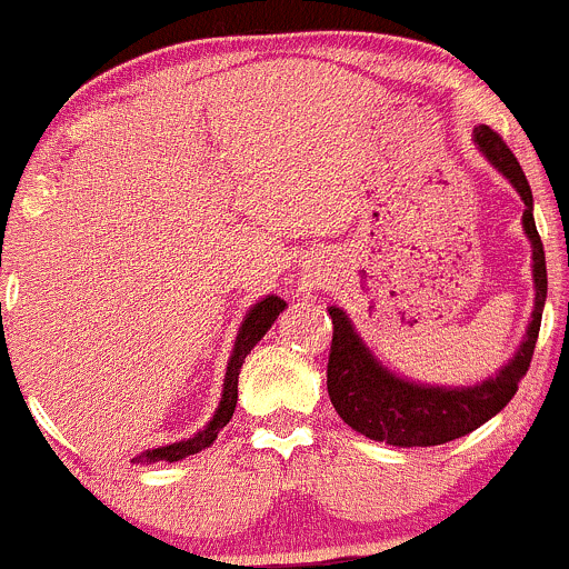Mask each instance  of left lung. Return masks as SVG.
<instances>
[{"mask_svg":"<svg viewBox=\"0 0 569 569\" xmlns=\"http://www.w3.org/2000/svg\"><path fill=\"white\" fill-rule=\"evenodd\" d=\"M473 137L481 153L512 181L526 203L523 228L533 248V289H537L529 336L512 363L503 366L492 380L473 388H427L399 380L391 371L382 369L363 347V341L355 336L347 313L330 308L332 341L330 358H327V393L343 423L380 443L405 446V449L407 446H440L473 432L509 405V399L518 391V382L531 366L533 343L542 325L545 297H548L545 250L533 226L531 187L498 131H492L490 126H476Z\"/></svg>","mask_w":569,"mask_h":569,"instance_id":"obj_1","label":"left lung"}]
</instances>
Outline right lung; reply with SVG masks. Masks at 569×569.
Masks as SVG:
<instances>
[{"label":"right lung","instance_id":"1","mask_svg":"<svg viewBox=\"0 0 569 569\" xmlns=\"http://www.w3.org/2000/svg\"><path fill=\"white\" fill-rule=\"evenodd\" d=\"M283 308H286V302L280 300V297H267V300H261L258 306H252V311L248 313V319H244L242 330H239V336H237V347H233L231 363H228V371H226V391H222V401H220V407H217V412H214V418H211L209 427H206L203 432L194 435V438L181 440V443L146 451L142 457H134V462H159V460L176 462V460H183V457H189V455H198V451H203L206 446L214 443L217 435H220V429L231 421L233 407H237L239 369H242L244 358H248L250 349L261 341L263 332L272 327V321L278 319V313L283 311Z\"/></svg>","mask_w":569,"mask_h":569}]
</instances>
